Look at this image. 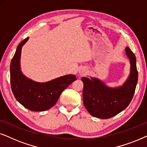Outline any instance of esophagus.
I'll return each instance as SVG.
<instances>
[{"instance_id": "34e87169", "label": "esophagus", "mask_w": 147, "mask_h": 147, "mask_svg": "<svg viewBox=\"0 0 147 147\" xmlns=\"http://www.w3.org/2000/svg\"><path fill=\"white\" fill-rule=\"evenodd\" d=\"M78 73H79L80 76H85L88 74V69L85 67H82V68H80V69L79 71H78Z\"/></svg>"}]
</instances>
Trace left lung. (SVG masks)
<instances>
[{
	"instance_id": "obj_1",
	"label": "left lung",
	"mask_w": 147,
	"mask_h": 147,
	"mask_svg": "<svg viewBox=\"0 0 147 147\" xmlns=\"http://www.w3.org/2000/svg\"><path fill=\"white\" fill-rule=\"evenodd\" d=\"M130 61V73L122 85L110 87L97 78L83 77L84 105L90 115L107 119L113 117L129 105L138 82L136 59L129 47L125 48Z\"/></svg>"
}]
</instances>
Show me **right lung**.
I'll return each mask as SVG.
<instances>
[{"label":"right lung","mask_w":147,"mask_h":147,"mask_svg":"<svg viewBox=\"0 0 147 147\" xmlns=\"http://www.w3.org/2000/svg\"><path fill=\"white\" fill-rule=\"evenodd\" d=\"M28 40L29 37L18 45L11 60L10 74L12 91L16 100L25 108L31 111H45L55 105L63 90L77 78L73 74L46 82H38L28 78L21 69L22 47Z\"/></svg>","instance_id":"obj_1"}]
</instances>
